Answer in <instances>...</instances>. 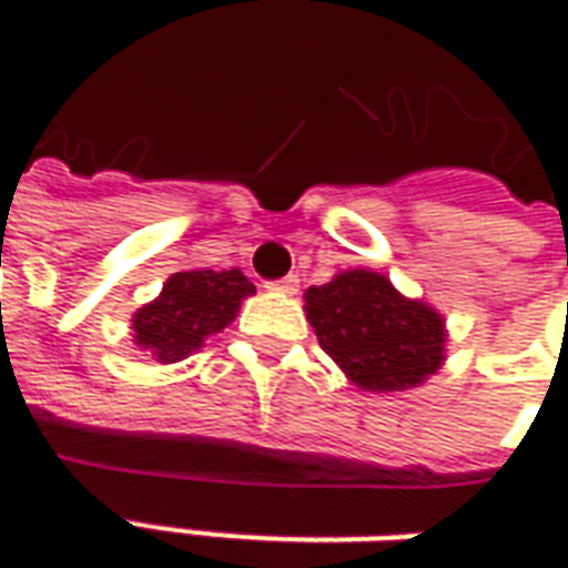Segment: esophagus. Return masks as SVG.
Here are the masks:
<instances>
[{
    "label": "esophagus",
    "instance_id": "1",
    "mask_svg": "<svg viewBox=\"0 0 568 568\" xmlns=\"http://www.w3.org/2000/svg\"><path fill=\"white\" fill-rule=\"evenodd\" d=\"M271 292H280V295H295L297 292V276H285V280H276V283H267Z\"/></svg>",
    "mask_w": 568,
    "mask_h": 568
}]
</instances>
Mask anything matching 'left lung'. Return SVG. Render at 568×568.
I'll return each mask as SVG.
<instances>
[{
    "instance_id": "left-lung-1",
    "label": "left lung",
    "mask_w": 568,
    "mask_h": 568,
    "mask_svg": "<svg viewBox=\"0 0 568 568\" xmlns=\"http://www.w3.org/2000/svg\"><path fill=\"white\" fill-rule=\"evenodd\" d=\"M304 310L320 346L365 393H402L444 365V320L410 301L383 273L344 271L310 285Z\"/></svg>"
}]
</instances>
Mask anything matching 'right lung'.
Wrapping results in <instances>:
<instances>
[{
  "mask_svg": "<svg viewBox=\"0 0 568 568\" xmlns=\"http://www.w3.org/2000/svg\"><path fill=\"white\" fill-rule=\"evenodd\" d=\"M248 295H255V285L236 267L173 273L161 295L133 313V341L161 365L182 362L210 334L231 325Z\"/></svg>",
  "mask_w": 568,
  "mask_h": 568,
  "instance_id": "1",
  "label": "right lung"
}]
</instances>
